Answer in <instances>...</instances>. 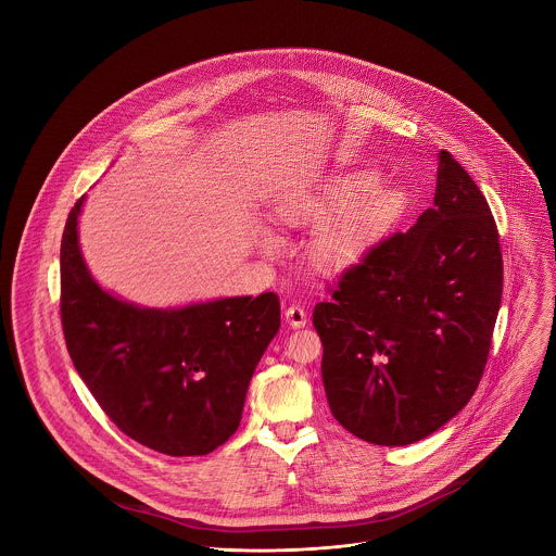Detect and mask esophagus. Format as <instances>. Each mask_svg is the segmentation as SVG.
Wrapping results in <instances>:
<instances>
[{
	"label": "esophagus",
	"mask_w": 556,
	"mask_h": 556,
	"mask_svg": "<svg viewBox=\"0 0 556 556\" xmlns=\"http://www.w3.org/2000/svg\"><path fill=\"white\" fill-rule=\"evenodd\" d=\"M283 316H286L288 326H292V328H303L307 324V314L301 305H290Z\"/></svg>",
	"instance_id": "obj_1"
}]
</instances>
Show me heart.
Masks as SVG:
<instances>
[{
	"instance_id": "heart-1",
	"label": "heart",
	"mask_w": 556,
	"mask_h": 556,
	"mask_svg": "<svg viewBox=\"0 0 556 556\" xmlns=\"http://www.w3.org/2000/svg\"><path fill=\"white\" fill-rule=\"evenodd\" d=\"M376 172H352L334 178L319 195L307 198L286 211L294 224L321 222L340 213L316 240V257L328 268L356 264L401 217L407 195L399 187H378ZM262 244L273 251L277 240L262 235Z\"/></svg>"
}]
</instances>
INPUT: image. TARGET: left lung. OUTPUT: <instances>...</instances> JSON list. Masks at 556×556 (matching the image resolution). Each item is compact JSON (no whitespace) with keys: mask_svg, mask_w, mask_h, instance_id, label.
Listing matches in <instances>:
<instances>
[{"mask_svg":"<svg viewBox=\"0 0 556 556\" xmlns=\"http://www.w3.org/2000/svg\"><path fill=\"white\" fill-rule=\"evenodd\" d=\"M502 288L489 202L440 151L433 208L371 247L314 305L332 416L380 446L414 444L446 425L482 380Z\"/></svg>","mask_w":556,"mask_h":556,"instance_id":"obj_1","label":"left lung"}]
</instances>
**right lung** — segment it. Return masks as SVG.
<instances>
[{"mask_svg": "<svg viewBox=\"0 0 556 556\" xmlns=\"http://www.w3.org/2000/svg\"><path fill=\"white\" fill-rule=\"evenodd\" d=\"M72 206L61 240V326L70 358L131 440L187 457L240 427L253 371L281 326L275 292L147 309L105 292L78 251Z\"/></svg>", "mask_w": 556, "mask_h": 556, "instance_id": "1", "label": "right lung"}]
</instances>
